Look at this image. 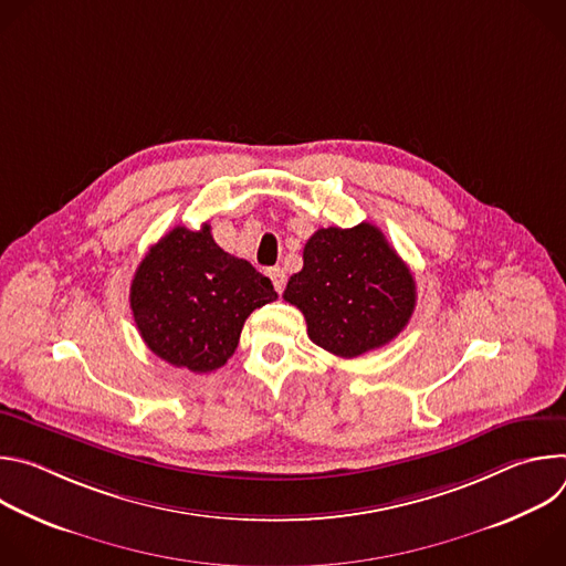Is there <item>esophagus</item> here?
I'll return each instance as SVG.
<instances>
[{
    "label": "esophagus",
    "mask_w": 566,
    "mask_h": 566,
    "mask_svg": "<svg viewBox=\"0 0 566 566\" xmlns=\"http://www.w3.org/2000/svg\"><path fill=\"white\" fill-rule=\"evenodd\" d=\"M269 277H271L275 291L282 293V291H284V284H286V273H284L280 266H275V269H269Z\"/></svg>",
    "instance_id": "esophagus-1"
}]
</instances>
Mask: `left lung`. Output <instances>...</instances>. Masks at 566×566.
Returning <instances> with one entry per match:
<instances>
[{"label": "left lung", "instance_id": "left-lung-1", "mask_svg": "<svg viewBox=\"0 0 566 566\" xmlns=\"http://www.w3.org/2000/svg\"><path fill=\"white\" fill-rule=\"evenodd\" d=\"M302 260L284 300L304 313L317 347L356 358L406 329L417 306V284L376 226L319 228L304 244Z\"/></svg>", "mask_w": 566, "mask_h": 566}]
</instances>
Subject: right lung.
<instances>
[{
    "instance_id": "right-lung-1",
    "label": "right lung",
    "mask_w": 566,
    "mask_h": 566,
    "mask_svg": "<svg viewBox=\"0 0 566 566\" xmlns=\"http://www.w3.org/2000/svg\"><path fill=\"white\" fill-rule=\"evenodd\" d=\"M277 297L251 262L214 244L210 223L172 228L138 264L129 306L145 345L195 374L214 371L234 354L247 317Z\"/></svg>"
}]
</instances>
